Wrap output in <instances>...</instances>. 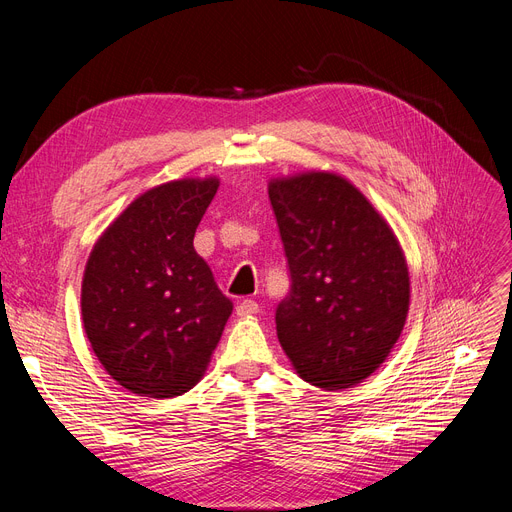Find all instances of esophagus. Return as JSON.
Returning <instances> with one entry per match:
<instances>
[{
  "instance_id": "34e87169",
  "label": "esophagus",
  "mask_w": 512,
  "mask_h": 512,
  "mask_svg": "<svg viewBox=\"0 0 512 512\" xmlns=\"http://www.w3.org/2000/svg\"><path fill=\"white\" fill-rule=\"evenodd\" d=\"M255 313H259V305L255 301H251V299H245V301H240L236 305V315L238 317H251Z\"/></svg>"
}]
</instances>
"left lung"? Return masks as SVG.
Wrapping results in <instances>:
<instances>
[{
  "instance_id": "left-lung-1",
  "label": "left lung",
  "mask_w": 512,
  "mask_h": 512,
  "mask_svg": "<svg viewBox=\"0 0 512 512\" xmlns=\"http://www.w3.org/2000/svg\"><path fill=\"white\" fill-rule=\"evenodd\" d=\"M290 270L276 309L292 367L317 388L363 382L405 328L411 280L388 222L334 172L274 178L267 186Z\"/></svg>"
}]
</instances>
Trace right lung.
<instances>
[{"instance_id": "obj_1", "label": "right lung", "mask_w": 512, "mask_h": 512, "mask_svg": "<svg viewBox=\"0 0 512 512\" xmlns=\"http://www.w3.org/2000/svg\"><path fill=\"white\" fill-rule=\"evenodd\" d=\"M220 180L182 178L149 188L99 236L80 311L93 353L126 390L172 398L211 361L232 301L193 238Z\"/></svg>"}]
</instances>
